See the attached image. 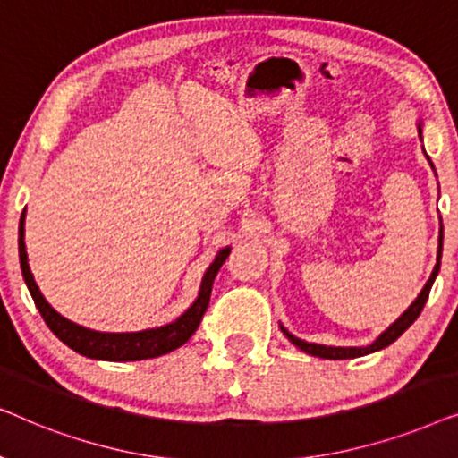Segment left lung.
<instances>
[{
    "label": "left lung",
    "instance_id": "obj_1",
    "mask_svg": "<svg viewBox=\"0 0 458 458\" xmlns=\"http://www.w3.org/2000/svg\"><path fill=\"white\" fill-rule=\"evenodd\" d=\"M417 133H419V140L423 141V121L419 118L417 123ZM425 152V149H423ZM425 158H428V162L431 165V168H434V162L429 160V156L425 154ZM436 173V168H434ZM442 242H444V229H442V218H440V235H437V259H436V267L434 271H431L428 284L423 285V290L419 292V296L412 300V304L406 309L403 315H400L396 321H394L390 327H387L386 331H381V334L375 337V342L369 344V346H325V344H310V342H304L300 340V337L292 335L290 331H287L284 325L279 323L281 331H284V335L290 340L293 346L302 350V352L310 354V356H318V359H327V360H346V359H359V356H365V354H371V352H377V350L390 346L392 342H396L400 335L404 334L406 329L411 327L412 323L417 321V317L421 315L423 306L425 302H428L429 298V292H431V285H434V281L437 277V273H440V260H442Z\"/></svg>",
    "mask_w": 458,
    "mask_h": 458
}]
</instances>
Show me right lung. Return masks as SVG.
<instances>
[{
	"label": "right lung",
	"instance_id": "right-lung-1",
	"mask_svg": "<svg viewBox=\"0 0 458 458\" xmlns=\"http://www.w3.org/2000/svg\"><path fill=\"white\" fill-rule=\"evenodd\" d=\"M24 216L27 210H22L21 225H18V256H21V268L24 284H27L30 296L35 300V306L39 309L43 321L47 323V327L54 331V335L66 344L68 348H72L74 352L87 356V359L96 360H112V362H127V360H146L156 359V356L168 354L173 350L190 340L196 334L199 321H202L206 309L210 302V292L212 284L218 268L223 267V262L227 260L231 252V246H225L218 250L215 260L210 262V267L206 268L202 284H199L198 298L193 300V304L187 309L183 315H179L174 321L160 325V327L152 329H141V331H123V334H110V331H96L83 325L72 323L71 318L62 317L52 304L43 298L39 285L35 284L33 273L29 267V256H27V243H24Z\"/></svg>",
	"mask_w": 458,
	"mask_h": 458
}]
</instances>
